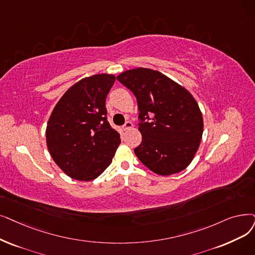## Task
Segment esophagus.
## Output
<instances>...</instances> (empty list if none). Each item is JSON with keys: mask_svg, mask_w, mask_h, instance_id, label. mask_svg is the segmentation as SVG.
I'll use <instances>...</instances> for the list:
<instances>
[{"mask_svg": "<svg viewBox=\"0 0 255 255\" xmlns=\"http://www.w3.org/2000/svg\"><path fill=\"white\" fill-rule=\"evenodd\" d=\"M132 127H133V125H132V123L130 121H127L126 123L123 125V129L125 130V131H127V130H130Z\"/></svg>", "mask_w": 255, "mask_h": 255, "instance_id": "esophagus-1", "label": "esophagus"}]
</instances>
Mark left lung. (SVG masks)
Segmentation results:
<instances>
[{
  "mask_svg": "<svg viewBox=\"0 0 255 255\" xmlns=\"http://www.w3.org/2000/svg\"><path fill=\"white\" fill-rule=\"evenodd\" d=\"M117 79L130 90L138 106L142 139L134 149L148 169L168 176L181 172L193 160L203 133V119L194 97L163 74L133 69Z\"/></svg>",
  "mask_w": 255,
  "mask_h": 255,
  "instance_id": "left-lung-1",
  "label": "left lung"
}]
</instances>
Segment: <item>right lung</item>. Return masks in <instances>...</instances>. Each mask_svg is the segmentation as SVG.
Wrapping results in <instances>:
<instances>
[{"instance_id": "1", "label": "right lung", "mask_w": 255, "mask_h": 255, "mask_svg": "<svg viewBox=\"0 0 255 255\" xmlns=\"http://www.w3.org/2000/svg\"><path fill=\"white\" fill-rule=\"evenodd\" d=\"M115 81L108 74L83 78L53 109L46 130L48 150L73 179L94 180L113 161L121 138L108 123L105 101Z\"/></svg>"}]
</instances>
